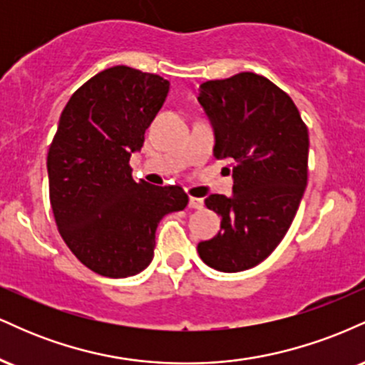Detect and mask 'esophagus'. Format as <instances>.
<instances>
[{
  "instance_id": "esophagus-1",
  "label": "esophagus",
  "mask_w": 365,
  "mask_h": 365,
  "mask_svg": "<svg viewBox=\"0 0 365 365\" xmlns=\"http://www.w3.org/2000/svg\"><path fill=\"white\" fill-rule=\"evenodd\" d=\"M188 206H190L192 209H202L204 199H200V197H190V199H188Z\"/></svg>"
}]
</instances>
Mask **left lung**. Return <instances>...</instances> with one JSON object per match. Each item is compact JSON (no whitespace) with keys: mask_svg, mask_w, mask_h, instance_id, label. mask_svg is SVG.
<instances>
[{"mask_svg":"<svg viewBox=\"0 0 365 365\" xmlns=\"http://www.w3.org/2000/svg\"><path fill=\"white\" fill-rule=\"evenodd\" d=\"M215 132V156L228 159L233 195L204 202L221 230L200 242L207 266L238 273L262 262L287 235L307 187L309 133L292 98L262 75L242 72L199 87Z\"/></svg>","mask_w":365,"mask_h":365,"instance_id":"8db88e82","label":"left lung"}]
</instances>
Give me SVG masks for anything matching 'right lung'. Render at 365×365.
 <instances>
[{"instance_id": "obj_1", "label": "right lung", "mask_w": 365, "mask_h": 365, "mask_svg": "<svg viewBox=\"0 0 365 365\" xmlns=\"http://www.w3.org/2000/svg\"><path fill=\"white\" fill-rule=\"evenodd\" d=\"M168 91L159 75L113 66L75 91L60 116L48 153L53 215L75 257L101 276L144 271L159 221L188 204L182 187L137 183L128 165Z\"/></svg>"}]
</instances>
